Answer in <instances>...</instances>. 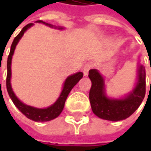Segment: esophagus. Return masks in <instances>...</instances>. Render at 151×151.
Segmentation results:
<instances>
[{"mask_svg": "<svg viewBox=\"0 0 151 151\" xmlns=\"http://www.w3.org/2000/svg\"><path fill=\"white\" fill-rule=\"evenodd\" d=\"M92 67H93V65H92L91 62H87V63L85 64L84 67H83V73H84L85 76H86V75L88 74L89 70H90Z\"/></svg>", "mask_w": 151, "mask_h": 151, "instance_id": "34e87169", "label": "esophagus"}]
</instances>
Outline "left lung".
I'll return each mask as SVG.
<instances>
[{
    "instance_id": "left-lung-1",
    "label": "left lung",
    "mask_w": 151,
    "mask_h": 151,
    "mask_svg": "<svg viewBox=\"0 0 151 151\" xmlns=\"http://www.w3.org/2000/svg\"><path fill=\"white\" fill-rule=\"evenodd\" d=\"M91 87L89 92L91 109L94 114L102 119L119 121L129 118L140 106L145 96V70L140 65L136 86L124 99H109L104 93V81L96 70H89Z\"/></svg>"
}]
</instances>
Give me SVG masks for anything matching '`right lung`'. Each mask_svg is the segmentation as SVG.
<instances>
[{"mask_svg": "<svg viewBox=\"0 0 151 151\" xmlns=\"http://www.w3.org/2000/svg\"><path fill=\"white\" fill-rule=\"evenodd\" d=\"M38 22H43L45 23L42 21H37ZM46 25H49L48 23H45ZM32 23H29L26 26L24 27L22 31H21L17 37H15L14 40L11 46V50H10V54L8 55V59H7V75H6V89H7V92H8L9 96L11 97L12 101H13L15 106L19 109L21 113H23L26 116L27 119H32L33 121L36 122H46V121H50L52 119H55L57 118L62 112L64 106H65V102L66 101V98L69 93L70 92V91L73 87L76 86V84L81 79L83 76V73L78 72L76 74H74L72 76H69L68 78L65 80V82L64 84V88L61 92L60 96L58 98V100L55 101V104H53L52 106L47 107V108H44V109H39V108H35V107H30L25 105L24 103H22L20 101L17 97L15 96L14 92L12 91V86H11V64H12V55L14 53L15 48L16 45L17 44L19 39H20L23 33L26 32L27 30L32 26ZM50 26H51L50 24Z\"/></svg>", "mask_w": 151, "mask_h": 151, "instance_id": "1", "label": "right lung"}]
</instances>
